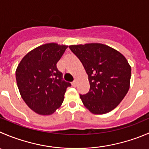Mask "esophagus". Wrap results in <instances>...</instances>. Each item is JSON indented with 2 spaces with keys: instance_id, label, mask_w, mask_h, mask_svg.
Segmentation results:
<instances>
[{
  "instance_id": "esophagus-1",
  "label": "esophagus",
  "mask_w": 149,
  "mask_h": 149,
  "mask_svg": "<svg viewBox=\"0 0 149 149\" xmlns=\"http://www.w3.org/2000/svg\"><path fill=\"white\" fill-rule=\"evenodd\" d=\"M76 84H77V81H76V80H75L74 81L72 82V86H76Z\"/></svg>"
}]
</instances>
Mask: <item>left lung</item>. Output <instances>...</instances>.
<instances>
[{"mask_svg":"<svg viewBox=\"0 0 149 149\" xmlns=\"http://www.w3.org/2000/svg\"><path fill=\"white\" fill-rule=\"evenodd\" d=\"M88 75L90 89L80 95L84 106L94 114H104L114 109L130 89L131 67L125 56L99 43L70 45Z\"/></svg>","mask_w":149,"mask_h":149,"instance_id":"8db88e82","label":"left lung"}]
</instances>
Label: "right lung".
I'll return each mask as SVG.
<instances>
[{"label":"right lung","mask_w":149,"mask_h":149,"mask_svg":"<svg viewBox=\"0 0 149 149\" xmlns=\"http://www.w3.org/2000/svg\"><path fill=\"white\" fill-rule=\"evenodd\" d=\"M66 45L49 43L29 52L16 70L20 95L27 106L40 115H51L61 106L69 82L62 80L57 63Z\"/></svg>","instance_id":"obj_1"}]
</instances>
